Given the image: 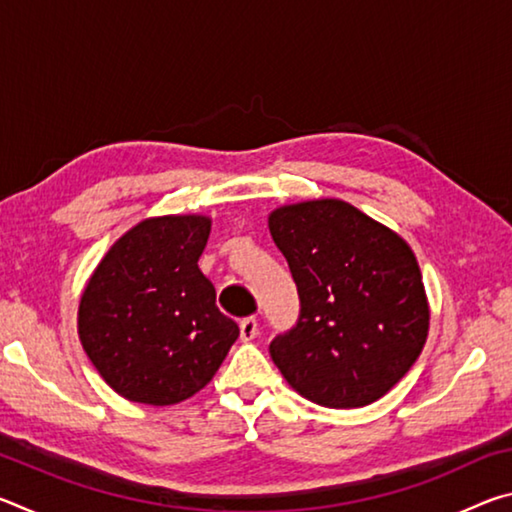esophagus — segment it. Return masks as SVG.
Instances as JSON below:
<instances>
[{"label": "esophagus", "mask_w": 512, "mask_h": 512, "mask_svg": "<svg viewBox=\"0 0 512 512\" xmlns=\"http://www.w3.org/2000/svg\"><path fill=\"white\" fill-rule=\"evenodd\" d=\"M239 332H241V341H253L257 336V320L253 316L244 318L239 323Z\"/></svg>", "instance_id": "1"}]
</instances>
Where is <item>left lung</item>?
I'll return each instance as SVG.
<instances>
[{
  "instance_id": "obj_1",
  "label": "left lung",
  "mask_w": 512,
  "mask_h": 512,
  "mask_svg": "<svg viewBox=\"0 0 512 512\" xmlns=\"http://www.w3.org/2000/svg\"><path fill=\"white\" fill-rule=\"evenodd\" d=\"M268 230L300 296L298 325L271 343L273 363L320 406L377 402L411 370L429 334L411 246L341 198L275 207Z\"/></svg>"
}]
</instances>
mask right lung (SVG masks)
<instances>
[{
    "instance_id": "right-lung-1",
    "label": "right lung",
    "mask_w": 512,
    "mask_h": 512,
    "mask_svg": "<svg viewBox=\"0 0 512 512\" xmlns=\"http://www.w3.org/2000/svg\"><path fill=\"white\" fill-rule=\"evenodd\" d=\"M205 214L149 216L108 248L79 300V339L128 402L171 406L210 384L239 327L198 268Z\"/></svg>"
}]
</instances>
